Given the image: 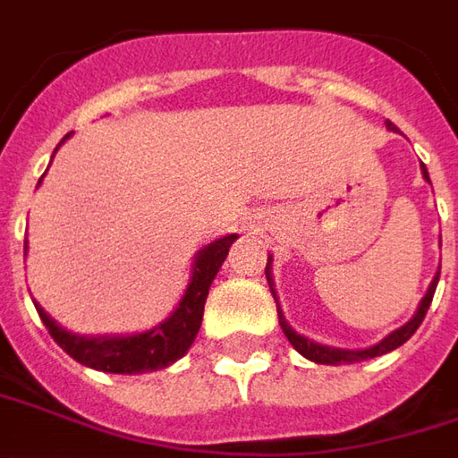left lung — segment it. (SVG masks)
<instances>
[{
	"label": "left lung",
	"mask_w": 458,
	"mask_h": 458,
	"mask_svg": "<svg viewBox=\"0 0 458 458\" xmlns=\"http://www.w3.org/2000/svg\"><path fill=\"white\" fill-rule=\"evenodd\" d=\"M386 129L399 131V129H396V124H392L389 119H386ZM421 174H424V179L428 182V172L424 164H421ZM428 184H431V182H428ZM269 264H271V259L267 261V282H269V286H274V284H271ZM437 284H439V274L434 276V282H431V286H428L427 296L421 299V304H419V309H416L414 319L406 321L402 329L392 331V334H389L386 339H381L377 346H371V349H361V352H354V349H334V346H324V344L309 342L307 336L296 334V331L292 329L289 324H286L284 314L279 311V304H276V311H279V324H282L284 336L289 339V344L294 346L299 354L307 356V359H311V361H317V364H334V367H336V364H354V361H364V359H374V356L389 354V352H394V349H399L403 342H409V339L414 336V331L419 329V324H421V321H424V317H427L428 304H431L434 292H437ZM271 294H274V289H271ZM274 299H276V296H274Z\"/></svg>",
	"instance_id": "1"
}]
</instances>
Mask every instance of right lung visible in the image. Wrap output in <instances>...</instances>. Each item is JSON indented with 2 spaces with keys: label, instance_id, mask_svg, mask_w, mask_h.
Returning <instances> with one entry per match:
<instances>
[{
  "label": "right lung",
  "instance_id": "add662e5",
  "mask_svg": "<svg viewBox=\"0 0 458 458\" xmlns=\"http://www.w3.org/2000/svg\"><path fill=\"white\" fill-rule=\"evenodd\" d=\"M236 234L222 236V239L211 242L209 247L199 251L191 282H189L179 307L174 309V314L164 324L154 327L151 331H144V334H134V336H94V339L91 336H77V334H69V331L62 329L39 304H34V307H37V314L44 321L47 331L52 334V339L79 364L97 369V371H109V374L157 371V369L174 364L176 359L187 354V349L191 346L199 327H201L204 301L209 296L211 282H214L216 271L226 259Z\"/></svg>",
  "mask_w": 458,
  "mask_h": 458
}]
</instances>
